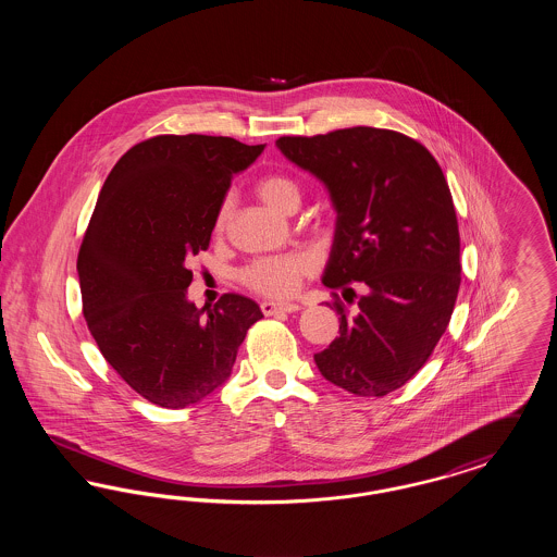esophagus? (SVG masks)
<instances>
[{"label": "esophagus", "instance_id": "34e87169", "mask_svg": "<svg viewBox=\"0 0 557 557\" xmlns=\"http://www.w3.org/2000/svg\"><path fill=\"white\" fill-rule=\"evenodd\" d=\"M261 311L265 315H277V313H294L298 311V305H288V302H273V300H263Z\"/></svg>", "mask_w": 557, "mask_h": 557}]
</instances>
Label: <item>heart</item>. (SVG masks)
I'll return each mask as SVG.
<instances>
[{"label":"heart","instance_id":"heart-1","mask_svg":"<svg viewBox=\"0 0 557 557\" xmlns=\"http://www.w3.org/2000/svg\"><path fill=\"white\" fill-rule=\"evenodd\" d=\"M257 191L267 207H271L273 211L286 212L300 200V189L284 175H267L259 182ZM232 205H234L232 196H225L223 202L219 205V211L214 216L216 230L225 225L232 212ZM313 271H315V261L311 255L294 252L286 257H265V259L252 261L242 271V280L250 290L259 292L263 296L288 298L298 292L302 280L309 277Z\"/></svg>","mask_w":557,"mask_h":557}]
</instances>
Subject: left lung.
I'll return each instance as SVG.
<instances>
[{"mask_svg":"<svg viewBox=\"0 0 557 557\" xmlns=\"http://www.w3.org/2000/svg\"><path fill=\"white\" fill-rule=\"evenodd\" d=\"M330 191L334 244L327 288L366 296L341 336L315 355L321 375L357 397H384L422 370L449 325L461 284L459 227L443 169L403 133L350 127L275 141Z\"/></svg>","mask_w":557,"mask_h":557,"instance_id":"left-lung-1","label":"left lung"}]
</instances>
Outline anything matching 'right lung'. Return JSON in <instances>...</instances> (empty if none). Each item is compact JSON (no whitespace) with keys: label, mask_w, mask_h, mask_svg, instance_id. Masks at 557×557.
I'll return each mask as SVG.
<instances>
[{"label":"right lung","mask_w":557,"mask_h":557,"mask_svg":"<svg viewBox=\"0 0 557 557\" xmlns=\"http://www.w3.org/2000/svg\"><path fill=\"white\" fill-rule=\"evenodd\" d=\"M263 150L234 137L157 135L119 159L98 196L77 259L83 315L112 370L154 405L209 397L263 318L239 294H223L207 315L187 300V261L209 248L232 177Z\"/></svg>","instance_id":"right-lung-1"}]
</instances>
